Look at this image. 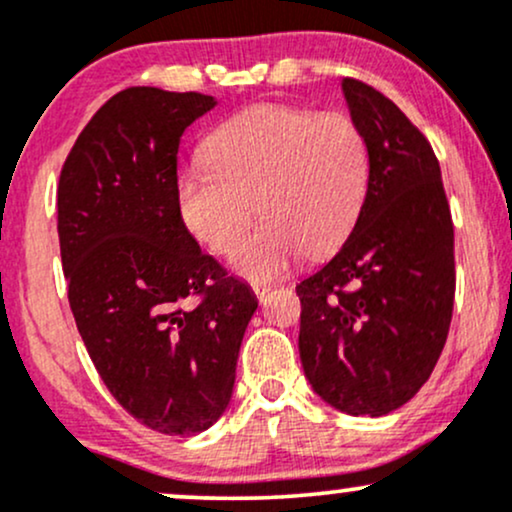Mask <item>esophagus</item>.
<instances>
[{
    "instance_id": "obj_1",
    "label": "esophagus",
    "mask_w": 512,
    "mask_h": 512,
    "mask_svg": "<svg viewBox=\"0 0 512 512\" xmlns=\"http://www.w3.org/2000/svg\"><path fill=\"white\" fill-rule=\"evenodd\" d=\"M269 289H272V286H269V284H252V291H255V296L260 298V301H262L264 296H267Z\"/></svg>"
}]
</instances>
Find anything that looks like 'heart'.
Wrapping results in <instances>:
<instances>
[{"instance_id": "1", "label": "heart", "mask_w": 512, "mask_h": 512, "mask_svg": "<svg viewBox=\"0 0 512 512\" xmlns=\"http://www.w3.org/2000/svg\"><path fill=\"white\" fill-rule=\"evenodd\" d=\"M202 156L178 178L180 216L199 243L231 255L257 210L263 223L233 257L250 281L342 243L366 197L368 144L344 113L252 105L204 139Z\"/></svg>"}]
</instances>
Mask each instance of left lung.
<instances>
[{"mask_svg":"<svg viewBox=\"0 0 512 512\" xmlns=\"http://www.w3.org/2000/svg\"><path fill=\"white\" fill-rule=\"evenodd\" d=\"M368 144V187L337 255L296 286L305 378L334 409L385 416L431 378L455 301V236L438 158L390 98L342 81Z\"/></svg>","mask_w":512,"mask_h":512,"instance_id":"8db88e82","label":"left lung"}]
</instances>
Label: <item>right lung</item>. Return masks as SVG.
Masks as SVG:
<instances>
[{
    "instance_id": "1",
    "label": "right lung",
    "mask_w": 512,
    "mask_h": 512,
    "mask_svg": "<svg viewBox=\"0 0 512 512\" xmlns=\"http://www.w3.org/2000/svg\"><path fill=\"white\" fill-rule=\"evenodd\" d=\"M211 108L216 98L192 91H120L79 134L57 187L62 269L88 356L110 395L166 436L221 419L257 310L178 209L180 137Z\"/></svg>"
}]
</instances>
